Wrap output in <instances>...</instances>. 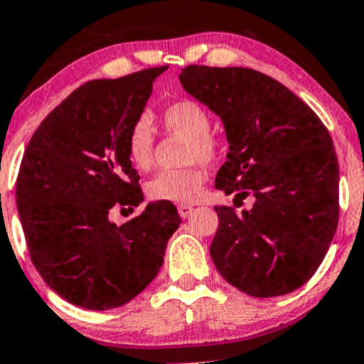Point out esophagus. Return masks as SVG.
Segmentation results:
<instances>
[{"mask_svg": "<svg viewBox=\"0 0 364 364\" xmlns=\"http://www.w3.org/2000/svg\"><path fill=\"white\" fill-rule=\"evenodd\" d=\"M191 212H193V207H191V205H178V214L181 215L183 219L190 217Z\"/></svg>", "mask_w": 364, "mask_h": 364, "instance_id": "1", "label": "esophagus"}]
</instances>
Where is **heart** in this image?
Listing matches in <instances>:
<instances>
[{
  "label": "heart",
  "instance_id": "obj_1",
  "mask_svg": "<svg viewBox=\"0 0 364 364\" xmlns=\"http://www.w3.org/2000/svg\"><path fill=\"white\" fill-rule=\"evenodd\" d=\"M161 124L169 135L185 139L183 161L190 164L179 169L161 171L147 185L154 200L188 203L193 202L205 181V164H214L223 152V141L210 129V116L198 102H173L161 114ZM128 157L140 171H149L154 162V129L145 118L136 119L127 139Z\"/></svg>",
  "mask_w": 364,
  "mask_h": 364
}]
</instances>
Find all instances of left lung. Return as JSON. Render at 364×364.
<instances>
[{
    "label": "left lung",
    "instance_id": "left-lung-1",
    "mask_svg": "<svg viewBox=\"0 0 364 364\" xmlns=\"http://www.w3.org/2000/svg\"><path fill=\"white\" fill-rule=\"evenodd\" d=\"M183 89L224 123L228 161L215 186L253 195L250 210L215 207V269L255 298L296 291L316 272L339 220V162L306 102L257 70L190 65Z\"/></svg>",
    "mask_w": 364,
    "mask_h": 364
}]
</instances>
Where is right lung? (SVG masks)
<instances>
[{"mask_svg":"<svg viewBox=\"0 0 364 364\" xmlns=\"http://www.w3.org/2000/svg\"><path fill=\"white\" fill-rule=\"evenodd\" d=\"M166 70L83 83L46 116L25 149L16 208L31 260L53 291L80 308L132 301L157 275L181 224L164 200L123 225L109 220L112 207L144 202L127 139Z\"/></svg>","mask_w":364,"mask_h":364,"instance_id":"obj_1","label":"right lung"}]
</instances>
